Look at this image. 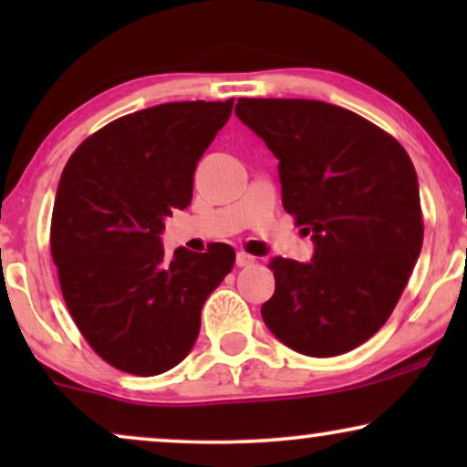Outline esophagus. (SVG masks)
<instances>
[{
	"mask_svg": "<svg viewBox=\"0 0 467 467\" xmlns=\"http://www.w3.org/2000/svg\"><path fill=\"white\" fill-rule=\"evenodd\" d=\"M253 264H254L253 254H248V253L235 254V265H238V267H246V265H253Z\"/></svg>",
	"mask_w": 467,
	"mask_h": 467,
	"instance_id": "1",
	"label": "esophagus"
}]
</instances>
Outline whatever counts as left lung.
I'll use <instances>...</instances> for the list:
<instances>
[{"label":"left lung","mask_w":467,"mask_h":467,"mask_svg":"<svg viewBox=\"0 0 467 467\" xmlns=\"http://www.w3.org/2000/svg\"><path fill=\"white\" fill-rule=\"evenodd\" d=\"M235 114L278 159L283 206L315 259H272L261 317L286 347L336 357L369 340L400 302L423 244L417 171L398 140L317 99L240 98Z\"/></svg>","instance_id":"obj_1"}]
</instances>
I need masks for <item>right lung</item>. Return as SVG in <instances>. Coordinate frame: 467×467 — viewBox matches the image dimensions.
Returning a JSON list of instances; mask_svg holds the SVG:
<instances>
[{"instance_id":"1","label":"right lung","mask_w":467,"mask_h":467,"mask_svg":"<svg viewBox=\"0 0 467 467\" xmlns=\"http://www.w3.org/2000/svg\"><path fill=\"white\" fill-rule=\"evenodd\" d=\"M232 108L174 101L125 114L63 168L50 221L61 293L88 347L120 372L178 366L200 334L203 302L235 264L221 242L165 259L159 240L171 208L191 203L197 161Z\"/></svg>"}]
</instances>
